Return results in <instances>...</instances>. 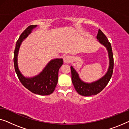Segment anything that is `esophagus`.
I'll use <instances>...</instances> for the list:
<instances>
[{"label": "esophagus", "mask_w": 129, "mask_h": 129, "mask_svg": "<svg viewBox=\"0 0 129 129\" xmlns=\"http://www.w3.org/2000/svg\"><path fill=\"white\" fill-rule=\"evenodd\" d=\"M63 59H64V62L65 63H67V64H69V63H70L71 62V57L70 56H68V55L64 57V58H63Z\"/></svg>", "instance_id": "obj_1"}]
</instances>
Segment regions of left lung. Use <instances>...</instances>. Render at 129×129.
Segmentation results:
<instances>
[{"label": "left lung", "instance_id": "8db88e82", "mask_svg": "<svg viewBox=\"0 0 129 129\" xmlns=\"http://www.w3.org/2000/svg\"><path fill=\"white\" fill-rule=\"evenodd\" d=\"M99 42L107 48L109 59V66L106 74L97 81L87 83L82 81L79 78V75L72 66L71 67L72 81L75 89L80 95L83 96H90L96 95L103 90L107 85L112 75L114 70V56L110 42L107 36L100 29L99 30L97 36Z\"/></svg>", "mask_w": 129, "mask_h": 129}]
</instances>
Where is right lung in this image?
Listing matches in <instances>:
<instances>
[{"label": "right lung", "instance_id": "obj_1", "mask_svg": "<svg viewBox=\"0 0 129 129\" xmlns=\"http://www.w3.org/2000/svg\"><path fill=\"white\" fill-rule=\"evenodd\" d=\"M36 26V25L29 26L21 34L17 41L14 53V68L19 80L25 87L36 94L47 95L52 93L56 87L58 82V70L63 64V59H52L38 75L30 78H25L21 74L17 64V55L21 44Z\"/></svg>", "mask_w": 129, "mask_h": 129}]
</instances>
